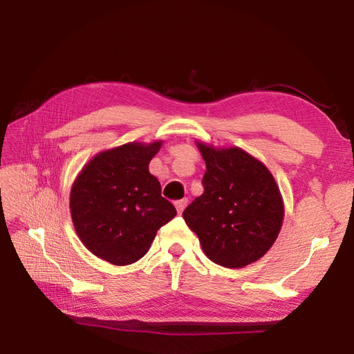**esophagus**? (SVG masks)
Listing matches in <instances>:
<instances>
[{"label": "esophagus", "instance_id": "obj_1", "mask_svg": "<svg viewBox=\"0 0 354 354\" xmlns=\"http://www.w3.org/2000/svg\"><path fill=\"white\" fill-rule=\"evenodd\" d=\"M187 203H189V199H187V198H183V199L176 201V203H175V207H176L178 213H183V212H184V209L187 207Z\"/></svg>", "mask_w": 354, "mask_h": 354}]
</instances>
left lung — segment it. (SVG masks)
<instances>
[{"label": "left lung", "mask_w": 354, "mask_h": 354, "mask_svg": "<svg viewBox=\"0 0 354 354\" xmlns=\"http://www.w3.org/2000/svg\"><path fill=\"white\" fill-rule=\"evenodd\" d=\"M205 161L204 193L183 216L207 258L227 268L261 259L281 232L283 201L270 170L239 147L196 141Z\"/></svg>", "instance_id": "8db88e82"}]
</instances>
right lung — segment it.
<instances>
[{"label":"right lung","mask_w":354,"mask_h":354,"mask_svg":"<svg viewBox=\"0 0 354 354\" xmlns=\"http://www.w3.org/2000/svg\"><path fill=\"white\" fill-rule=\"evenodd\" d=\"M161 145L133 141L100 151L73 181L71 214L76 234L88 252L110 264L140 261L159 228L176 216L149 171Z\"/></svg>","instance_id":"add662e5"}]
</instances>
